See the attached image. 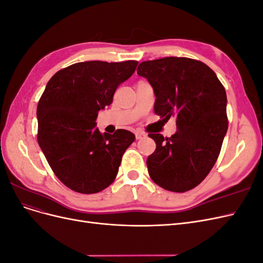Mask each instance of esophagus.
<instances>
[{"instance_id":"esophagus-1","label":"esophagus","mask_w":263,"mask_h":263,"mask_svg":"<svg viewBox=\"0 0 263 263\" xmlns=\"http://www.w3.org/2000/svg\"><path fill=\"white\" fill-rule=\"evenodd\" d=\"M135 136H136V139L139 140V139H142L146 137V134L145 133H140V132H136L135 133Z\"/></svg>"}]
</instances>
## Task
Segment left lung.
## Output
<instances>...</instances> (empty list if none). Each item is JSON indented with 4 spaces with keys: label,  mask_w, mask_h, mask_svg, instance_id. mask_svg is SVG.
Masks as SVG:
<instances>
[{
    "label": "left lung",
    "mask_w": 263,
    "mask_h": 263,
    "mask_svg": "<svg viewBox=\"0 0 263 263\" xmlns=\"http://www.w3.org/2000/svg\"><path fill=\"white\" fill-rule=\"evenodd\" d=\"M137 74L153 85L155 113L168 121L177 117L171 137L149 134L156 150L147 159L156 184L183 193L197 186L219 156L228 128L225 87L204 62L166 57L141 62Z\"/></svg>",
    "instance_id": "obj_1"
}]
</instances>
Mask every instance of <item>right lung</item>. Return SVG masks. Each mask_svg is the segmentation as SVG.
Segmentation results:
<instances>
[{
	"label": "right lung",
	"mask_w": 263,
	"mask_h": 263,
	"mask_svg": "<svg viewBox=\"0 0 263 263\" xmlns=\"http://www.w3.org/2000/svg\"><path fill=\"white\" fill-rule=\"evenodd\" d=\"M137 65L135 60L73 63L51 77L39 99V147L55 177L74 192L93 194L112 184L135 140L125 129L102 134L95 121Z\"/></svg>",
	"instance_id": "obj_1"
}]
</instances>
